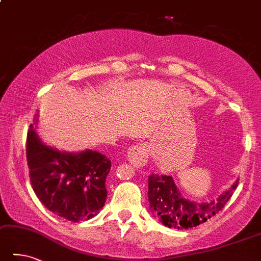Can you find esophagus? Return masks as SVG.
I'll return each instance as SVG.
<instances>
[{"label":"esophagus","instance_id":"obj_1","mask_svg":"<svg viewBox=\"0 0 261 261\" xmlns=\"http://www.w3.org/2000/svg\"><path fill=\"white\" fill-rule=\"evenodd\" d=\"M149 156V150L145 144H136L133 145L127 152V160L135 167V168H141L143 167Z\"/></svg>","mask_w":261,"mask_h":261}]
</instances>
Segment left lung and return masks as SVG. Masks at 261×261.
I'll list each match as a JSON object with an SVG mask.
<instances>
[{
	"label": "left lung",
	"instance_id": "1",
	"mask_svg": "<svg viewBox=\"0 0 261 261\" xmlns=\"http://www.w3.org/2000/svg\"><path fill=\"white\" fill-rule=\"evenodd\" d=\"M239 179L210 202H196L185 198L177 188L174 178L167 175L149 176L150 211L169 228L188 229L205 223L224 208L238 188Z\"/></svg>",
	"mask_w": 261,
	"mask_h": 261
}]
</instances>
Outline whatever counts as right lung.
I'll return each instance as SVG.
<instances>
[{"mask_svg": "<svg viewBox=\"0 0 261 261\" xmlns=\"http://www.w3.org/2000/svg\"><path fill=\"white\" fill-rule=\"evenodd\" d=\"M27 136V162L33 190L39 201L69 222L78 223L99 214L107 200L106 178L111 161L97 151H61L44 143L36 127Z\"/></svg>", "mask_w": 261, "mask_h": 261, "instance_id": "add662e5", "label": "right lung"}]
</instances>
